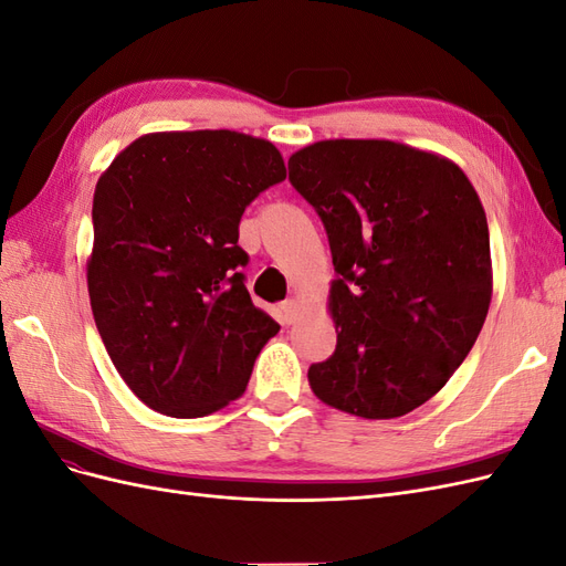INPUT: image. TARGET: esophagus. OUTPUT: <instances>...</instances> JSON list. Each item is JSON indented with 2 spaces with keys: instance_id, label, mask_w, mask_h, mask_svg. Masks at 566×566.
Here are the masks:
<instances>
[{
  "instance_id": "esophagus-1",
  "label": "esophagus",
  "mask_w": 566,
  "mask_h": 566,
  "mask_svg": "<svg viewBox=\"0 0 566 566\" xmlns=\"http://www.w3.org/2000/svg\"><path fill=\"white\" fill-rule=\"evenodd\" d=\"M297 318H300V302L297 300H285L281 304V321L285 325H290V323H295Z\"/></svg>"
}]
</instances>
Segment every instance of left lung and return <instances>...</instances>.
<instances>
[{"label":"left lung","instance_id":"left-lung-1","mask_svg":"<svg viewBox=\"0 0 566 566\" xmlns=\"http://www.w3.org/2000/svg\"><path fill=\"white\" fill-rule=\"evenodd\" d=\"M287 169L335 266L337 345L306 378L345 413L406 416L449 382L489 314L482 200L455 163L387 139L316 142Z\"/></svg>","mask_w":566,"mask_h":566}]
</instances>
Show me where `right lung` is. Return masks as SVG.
<instances>
[{"mask_svg":"<svg viewBox=\"0 0 566 566\" xmlns=\"http://www.w3.org/2000/svg\"><path fill=\"white\" fill-rule=\"evenodd\" d=\"M283 179L276 146L231 129L139 136L101 175L92 312L113 366L148 408L202 418L245 391L281 325L250 300L238 224Z\"/></svg>","mask_w":566,"mask_h":566,"instance_id":"obj_1","label":"right lung"}]
</instances>
